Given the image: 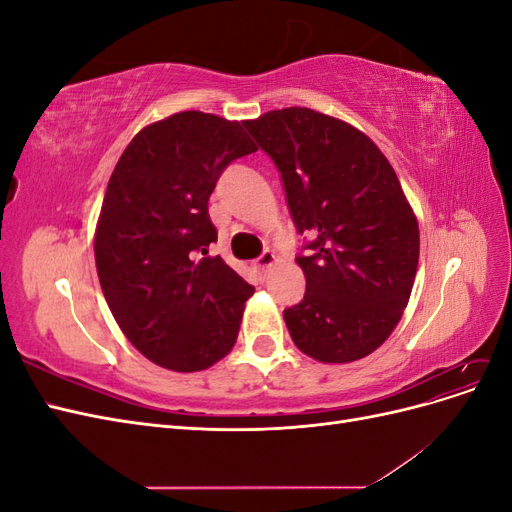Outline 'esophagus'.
Listing matches in <instances>:
<instances>
[{"label":"esophagus","mask_w":512,"mask_h":512,"mask_svg":"<svg viewBox=\"0 0 512 512\" xmlns=\"http://www.w3.org/2000/svg\"><path fill=\"white\" fill-rule=\"evenodd\" d=\"M273 262H275V254L273 252H262L256 260H254V269H258L260 273H265L271 265H273Z\"/></svg>","instance_id":"obj_1"}]
</instances>
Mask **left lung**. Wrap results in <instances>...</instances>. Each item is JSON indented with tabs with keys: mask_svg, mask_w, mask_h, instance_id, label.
Segmentation results:
<instances>
[{
	"mask_svg": "<svg viewBox=\"0 0 512 512\" xmlns=\"http://www.w3.org/2000/svg\"><path fill=\"white\" fill-rule=\"evenodd\" d=\"M243 126L309 237L297 256L305 294L284 309L292 342L322 363L363 359L397 327L418 265V224L393 166L363 132L305 106Z\"/></svg>",
	"mask_w": 512,
	"mask_h": 512,
	"instance_id": "left-lung-1",
	"label": "left lung"
}]
</instances>
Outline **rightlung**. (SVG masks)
I'll return each instance as SVG.
<instances>
[{
    "instance_id": "add662e5",
    "label": "right lung",
    "mask_w": 512,
    "mask_h": 512,
    "mask_svg": "<svg viewBox=\"0 0 512 512\" xmlns=\"http://www.w3.org/2000/svg\"><path fill=\"white\" fill-rule=\"evenodd\" d=\"M239 121L185 111L138 132L121 153L96 230L104 299L132 346L173 371H200L237 342L254 286L220 256L209 196L256 151Z\"/></svg>"
}]
</instances>
